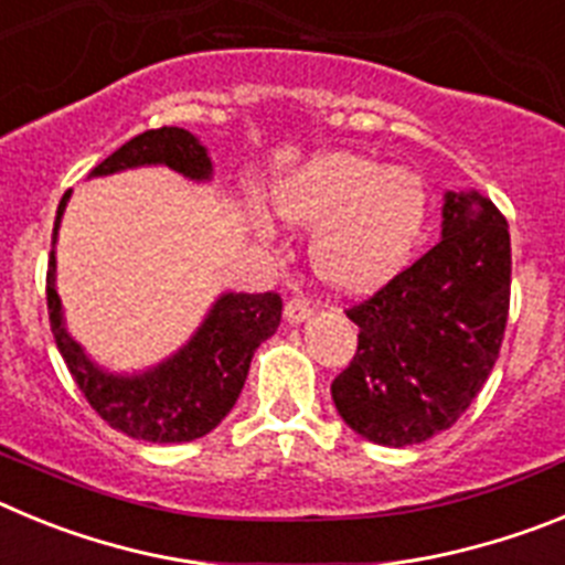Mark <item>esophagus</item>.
<instances>
[{"label":"esophagus","mask_w":565,"mask_h":565,"mask_svg":"<svg viewBox=\"0 0 565 565\" xmlns=\"http://www.w3.org/2000/svg\"><path fill=\"white\" fill-rule=\"evenodd\" d=\"M311 313H313L311 302H308V297H302V294H297V297H291L286 302V319L291 322V326H297V322H306Z\"/></svg>","instance_id":"esophagus-1"}]
</instances>
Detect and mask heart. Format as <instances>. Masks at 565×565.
Here are the masks:
<instances>
[{"mask_svg": "<svg viewBox=\"0 0 565 565\" xmlns=\"http://www.w3.org/2000/svg\"><path fill=\"white\" fill-rule=\"evenodd\" d=\"M277 212L291 226L317 228L313 271L339 291L359 294L402 268L424 226L427 194L407 169L333 152L277 189Z\"/></svg>", "mask_w": 565, "mask_h": 565, "instance_id": "b5f03b06", "label": "heart"}]
</instances>
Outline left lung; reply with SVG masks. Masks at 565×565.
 Masks as SVG:
<instances>
[{
    "label": "left lung",
    "instance_id": "1",
    "mask_svg": "<svg viewBox=\"0 0 565 565\" xmlns=\"http://www.w3.org/2000/svg\"><path fill=\"white\" fill-rule=\"evenodd\" d=\"M441 239L348 308L359 326L331 396L344 424L382 447L450 430L492 373L509 317V223L478 192H447Z\"/></svg>",
    "mask_w": 565,
    "mask_h": 565
}]
</instances>
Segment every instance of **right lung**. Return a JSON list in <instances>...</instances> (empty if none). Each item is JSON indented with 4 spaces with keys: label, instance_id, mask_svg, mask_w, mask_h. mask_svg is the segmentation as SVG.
Segmentation results:
<instances>
[{
    "label": "right lung",
    "instance_id": "add662e5",
    "mask_svg": "<svg viewBox=\"0 0 565 565\" xmlns=\"http://www.w3.org/2000/svg\"><path fill=\"white\" fill-rule=\"evenodd\" d=\"M143 163H167L192 181H206L212 174L206 149L181 127L147 129L135 135L89 174L98 178ZM67 198L70 192H64L58 203L53 243ZM47 313L50 331L56 337L58 353L76 379L78 391L113 430L152 444H181L212 433L232 411L246 384L254 351L277 331L282 299L274 291L226 294L214 302L206 322L198 328L183 351L141 376L104 373L84 356L76 339L64 331L53 252L47 266Z\"/></svg>",
    "mask_w": 565,
    "mask_h": 565
}]
</instances>
